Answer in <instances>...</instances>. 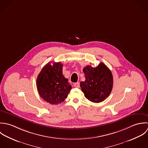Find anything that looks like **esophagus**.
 I'll return each instance as SVG.
<instances>
[{
	"mask_svg": "<svg viewBox=\"0 0 148 148\" xmlns=\"http://www.w3.org/2000/svg\"><path fill=\"white\" fill-rule=\"evenodd\" d=\"M74 87L75 88H79V82H76L74 84Z\"/></svg>",
	"mask_w": 148,
	"mask_h": 148,
	"instance_id": "34e87169",
	"label": "esophagus"
}]
</instances>
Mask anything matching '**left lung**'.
<instances>
[{
	"label": "left lung",
	"instance_id": "left-lung-1",
	"mask_svg": "<svg viewBox=\"0 0 148 148\" xmlns=\"http://www.w3.org/2000/svg\"><path fill=\"white\" fill-rule=\"evenodd\" d=\"M83 71L85 81L81 82L80 86L85 97L95 103L104 101L113 88V78L110 69L101 62L96 67L87 66Z\"/></svg>",
	"mask_w": 148,
	"mask_h": 148
}]
</instances>
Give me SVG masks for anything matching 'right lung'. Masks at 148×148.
<instances>
[{
	"label": "right lung",
	"instance_id": "right-lung-1",
	"mask_svg": "<svg viewBox=\"0 0 148 148\" xmlns=\"http://www.w3.org/2000/svg\"><path fill=\"white\" fill-rule=\"evenodd\" d=\"M63 64L54 62L46 64L36 79V87L39 95L47 102L57 105L63 102L70 92L71 86L62 73Z\"/></svg>",
	"mask_w": 148,
	"mask_h": 148
}]
</instances>
